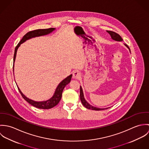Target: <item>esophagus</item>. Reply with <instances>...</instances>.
Returning a JSON list of instances; mask_svg holds the SVG:
<instances>
[{"mask_svg": "<svg viewBox=\"0 0 149 149\" xmlns=\"http://www.w3.org/2000/svg\"><path fill=\"white\" fill-rule=\"evenodd\" d=\"M80 77V73L78 70H75L73 73V77L74 79H79Z\"/></svg>", "mask_w": 149, "mask_h": 149, "instance_id": "obj_1", "label": "esophagus"}]
</instances>
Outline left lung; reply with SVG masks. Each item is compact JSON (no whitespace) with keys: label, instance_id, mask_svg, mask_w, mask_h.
<instances>
[{"label":"left lung","instance_id":"8db88e82","mask_svg":"<svg viewBox=\"0 0 149 149\" xmlns=\"http://www.w3.org/2000/svg\"><path fill=\"white\" fill-rule=\"evenodd\" d=\"M107 33H108L111 38L115 40V41H122V37L116 33L114 32V31H107ZM125 45L129 49L128 46L126 44H125ZM80 100L81 101V103L83 104V105L85 107V108H88V109H92V110H95V111H100V110H103V109H108V108H97V107H93L91 105H90L88 103H87V102L86 101L84 97V94H83V89H82V88L81 86H80Z\"/></svg>","mask_w":149,"mask_h":149}]
</instances>
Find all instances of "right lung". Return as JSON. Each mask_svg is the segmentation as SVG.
<instances>
[{"mask_svg": "<svg viewBox=\"0 0 149 149\" xmlns=\"http://www.w3.org/2000/svg\"><path fill=\"white\" fill-rule=\"evenodd\" d=\"M54 29H55L54 28H49V29H37V30L30 31L28 32L27 33H26L23 37L21 41L18 43V44L17 45V46H16V47L15 49L14 55L13 70H14V62H15V57H16L17 49L19 47V46L21 45V43L25 42L26 40H27L30 38L48 34L50 33L51 32H52ZM72 76V75L70 74V76L67 77L66 79H65L64 80H63L59 84V85H58L57 88H56V90L55 91V93H54L53 96L51 99H50L49 100H46V101H44V102H36V101L32 100L31 99H29V98L26 97L22 93V92L21 91V90L19 89V88H18V86H17V87H18V89L20 93L21 94L22 97L26 101H27L29 104L32 105L33 106L35 107L38 108H40V109H50V108L56 106V105H57L58 103L60 102V101L61 99V97H62V93H63V89H64L65 86L70 83V81L71 80Z\"/></svg>", "mask_w": 149, "mask_h": 149, "instance_id": "add662e5", "label": "right lung"}]
</instances>
